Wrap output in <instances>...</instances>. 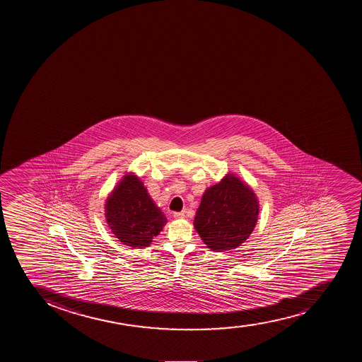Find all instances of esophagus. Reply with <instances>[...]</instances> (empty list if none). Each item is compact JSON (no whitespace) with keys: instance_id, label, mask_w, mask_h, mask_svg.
Returning <instances> with one entry per match:
<instances>
[{"instance_id":"obj_1","label":"esophagus","mask_w":362,"mask_h":362,"mask_svg":"<svg viewBox=\"0 0 362 362\" xmlns=\"http://www.w3.org/2000/svg\"><path fill=\"white\" fill-rule=\"evenodd\" d=\"M173 217H175V218L182 219L185 217V214H184V212H175Z\"/></svg>"}]
</instances>
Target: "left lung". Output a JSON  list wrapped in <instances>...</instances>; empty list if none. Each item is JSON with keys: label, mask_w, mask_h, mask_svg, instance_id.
Instances as JSON below:
<instances>
[{"label": "left lung", "mask_w": 362, "mask_h": 362, "mask_svg": "<svg viewBox=\"0 0 362 362\" xmlns=\"http://www.w3.org/2000/svg\"><path fill=\"white\" fill-rule=\"evenodd\" d=\"M258 202L247 184L233 175L209 187L194 217V228L211 250L235 249L252 233Z\"/></svg>", "instance_id": "1"}]
</instances>
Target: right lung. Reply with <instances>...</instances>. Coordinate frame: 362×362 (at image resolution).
I'll return each mask as SVG.
<instances>
[{"instance_id": "1", "label": "right lung", "mask_w": 362, "mask_h": 362, "mask_svg": "<svg viewBox=\"0 0 362 362\" xmlns=\"http://www.w3.org/2000/svg\"><path fill=\"white\" fill-rule=\"evenodd\" d=\"M105 208L112 233L133 249L148 247L166 223L164 214L156 206L136 175L124 177Z\"/></svg>"}]
</instances>
